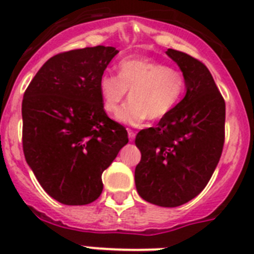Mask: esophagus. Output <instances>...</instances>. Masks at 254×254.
Here are the masks:
<instances>
[{
    "mask_svg": "<svg viewBox=\"0 0 254 254\" xmlns=\"http://www.w3.org/2000/svg\"><path fill=\"white\" fill-rule=\"evenodd\" d=\"M127 137H129V139H130L131 142V140H134V138H135V133H134L133 130H127Z\"/></svg>",
    "mask_w": 254,
    "mask_h": 254,
    "instance_id": "esophagus-1",
    "label": "esophagus"
}]
</instances>
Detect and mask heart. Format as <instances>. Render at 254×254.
I'll return each mask as SVG.
<instances>
[{"label":"heart","instance_id":"obj_1","mask_svg":"<svg viewBox=\"0 0 254 254\" xmlns=\"http://www.w3.org/2000/svg\"><path fill=\"white\" fill-rule=\"evenodd\" d=\"M119 74L106 72L99 78L103 108L116 115L129 91L131 101L119 113V120L139 125L148 117L159 120L169 115L186 90V77L178 69L144 58H127L119 63Z\"/></svg>","mask_w":254,"mask_h":254}]
</instances>
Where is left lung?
Listing matches in <instances>:
<instances>
[{"instance_id": "1", "label": "left lung", "mask_w": 254, "mask_h": 254, "mask_svg": "<svg viewBox=\"0 0 254 254\" xmlns=\"http://www.w3.org/2000/svg\"><path fill=\"white\" fill-rule=\"evenodd\" d=\"M167 55L186 77V94L157 127L137 134L142 157L134 180L142 199L174 208L196 197L209 182L225 142L226 106L201 62L173 49Z\"/></svg>"}]
</instances>
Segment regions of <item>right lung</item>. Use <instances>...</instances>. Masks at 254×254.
Masks as SVG:
<instances>
[{
  "instance_id": "add662e5",
  "label": "right lung",
  "mask_w": 254,
  "mask_h": 254,
  "mask_svg": "<svg viewBox=\"0 0 254 254\" xmlns=\"http://www.w3.org/2000/svg\"><path fill=\"white\" fill-rule=\"evenodd\" d=\"M119 53L112 46L54 55L23 97V151L42 189L65 205H86L102 193V173L129 142L104 112L99 78Z\"/></svg>"
}]
</instances>
